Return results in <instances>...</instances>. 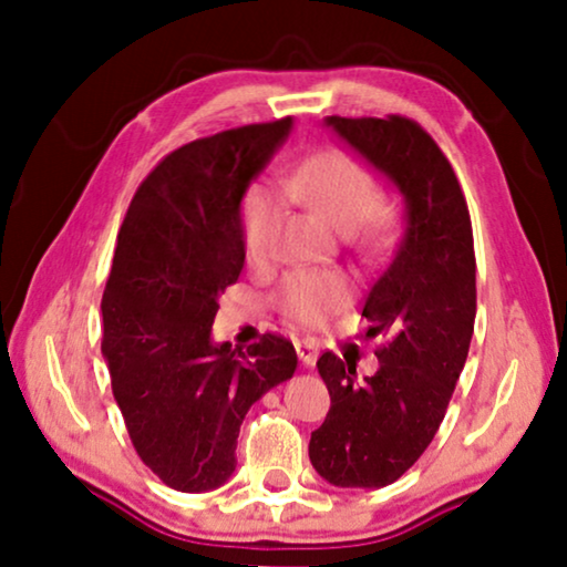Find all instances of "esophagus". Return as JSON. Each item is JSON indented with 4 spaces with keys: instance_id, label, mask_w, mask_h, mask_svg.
<instances>
[{
    "instance_id": "esophagus-1",
    "label": "esophagus",
    "mask_w": 567,
    "mask_h": 567,
    "mask_svg": "<svg viewBox=\"0 0 567 567\" xmlns=\"http://www.w3.org/2000/svg\"><path fill=\"white\" fill-rule=\"evenodd\" d=\"M297 355H299V361L305 363V367H315L317 355H320V348H317L315 340H309V338L297 340Z\"/></svg>"
}]
</instances>
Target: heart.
I'll return each instance as SVG.
<instances>
[{"instance_id":"1","label":"heart","mask_w":567,"mask_h":567,"mask_svg":"<svg viewBox=\"0 0 567 567\" xmlns=\"http://www.w3.org/2000/svg\"><path fill=\"white\" fill-rule=\"evenodd\" d=\"M291 198L309 204L328 216L338 229L353 231L361 243L377 247L382 243V212H379V183L371 169L353 154L324 150L301 159L284 177ZM284 219V196L274 185L255 183L247 188L239 208L243 243L252 260L274 250L278 227ZM348 286L343 276L330 270H293L278 289V307L289 320L320 328L343 309Z\"/></svg>"}]
</instances>
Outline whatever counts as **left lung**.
Wrapping results in <instances>:
<instances>
[{
	"label": "left lung",
	"instance_id": "1",
	"mask_svg": "<svg viewBox=\"0 0 567 567\" xmlns=\"http://www.w3.org/2000/svg\"><path fill=\"white\" fill-rule=\"evenodd\" d=\"M328 126L402 190L408 227L363 305L369 336L384 338L377 374L355 379V363L332 351L317 359L330 410L309 460L338 487H384L429 449L467 361L475 239L454 167L421 123L330 115Z\"/></svg>",
	"mask_w": 567,
	"mask_h": 567
}]
</instances>
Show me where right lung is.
<instances>
[{
  "label": "right lung",
  "instance_id": "1",
  "mask_svg": "<svg viewBox=\"0 0 567 567\" xmlns=\"http://www.w3.org/2000/svg\"><path fill=\"white\" fill-rule=\"evenodd\" d=\"M291 118L250 123L169 152L131 198L103 301V355L138 460L183 493L235 472L239 425L291 379V340L216 346L219 293L245 266L239 204Z\"/></svg>",
  "mask_w": 567,
  "mask_h": 567
}]
</instances>
